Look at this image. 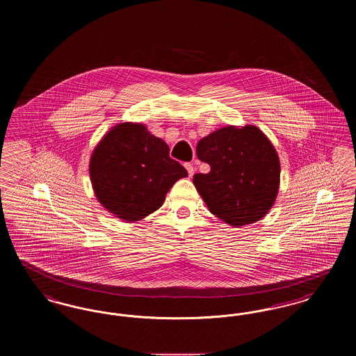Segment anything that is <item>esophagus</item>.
<instances>
[{
	"label": "esophagus",
	"instance_id": "34e87169",
	"mask_svg": "<svg viewBox=\"0 0 356 356\" xmlns=\"http://www.w3.org/2000/svg\"><path fill=\"white\" fill-rule=\"evenodd\" d=\"M186 170H188V175H189V177H192V176H193V173H195L193 164H192V163H186Z\"/></svg>",
	"mask_w": 356,
	"mask_h": 356
}]
</instances>
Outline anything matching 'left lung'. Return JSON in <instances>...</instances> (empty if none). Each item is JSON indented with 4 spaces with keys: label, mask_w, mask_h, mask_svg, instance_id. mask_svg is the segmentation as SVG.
Listing matches in <instances>:
<instances>
[{
    "label": "left lung",
    "mask_w": 356,
    "mask_h": 356,
    "mask_svg": "<svg viewBox=\"0 0 356 356\" xmlns=\"http://www.w3.org/2000/svg\"><path fill=\"white\" fill-rule=\"evenodd\" d=\"M196 153L211 167L208 173L193 176L211 213L234 227L267 215L279 191L280 161L259 128H221L202 138Z\"/></svg>",
    "instance_id": "8db88e82"
}]
</instances>
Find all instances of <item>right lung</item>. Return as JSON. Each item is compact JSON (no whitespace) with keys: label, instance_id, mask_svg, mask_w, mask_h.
<instances>
[{"label":"right lung","instance_id":"obj_1","mask_svg":"<svg viewBox=\"0 0 356 356\" xmlns=\"http://www.w3.org/2000/svg\"><path fill=\"white\" fill-rule=\"evenodd\" d=\"M89 173L102 207L128 222L159 209L172 186L188 176L161 138L134 122L119 124L104 136L92 153Z\"/></svg>","mask_w":356,"mask_h":356}]
</instances>
